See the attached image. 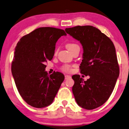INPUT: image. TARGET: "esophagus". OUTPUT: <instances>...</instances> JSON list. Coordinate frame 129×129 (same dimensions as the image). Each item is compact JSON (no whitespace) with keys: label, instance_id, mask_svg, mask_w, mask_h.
<instances>
[{"label":"esophagus","instance_id":"1","mask_svg":"<svg viewBox=\"0 0 129 129\" xmlns=\"http://www.w3.org/2000/svg\"><path fill=\"white\" fill-rule=\"evenodd\" d=\"M70 78H71V76H70V75H65V79H66V80H68V79H69Z\"/></svg>","mask_w":129,"mask_h":129}]
</instances>
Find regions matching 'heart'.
Returning <instances> with one entry per match:
<instances>
[{
    "instance_id": "1",
    "label": "heart",
    "mask_w": 129,
    "mask_h": 129,
    "mask_svg": "<svg viewBox=\"0 0 129 129\" xmlns=\"http://www.w3.org/2000/svg\"><path fill=\"white\" fill-rule=\"evenodd\" d=\"M66 47L71 52L73 50H74L75 49L77 48H80L78 45L75 44V43H68V44L66 45ZM62 68L63 70L66 71H70V70H71V67H70V66H68V65H66V66H63Z\"/></svg>"
}]
</instances>
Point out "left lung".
Here are the masks:
<instances>
[{
	"label": "left lung",
	"instance_id": "obj_1",
	"mask_svg": "<svg viewBox=\"0 0 129 129\" xmlns=\"http://www.w3.org/2000/svg\"><path fill=\"white\" fill-rule=\"evenodd\" d=\"M66 31L80 41L83 48L81 73L87 81L74 75L73 92L77 103L87 110L100 107L111 95L119 76L116 49L111 39L92 26H77Z\"/></svg>",
	"mask_w": 129,
	"mask_h": 129
}]
</instances>
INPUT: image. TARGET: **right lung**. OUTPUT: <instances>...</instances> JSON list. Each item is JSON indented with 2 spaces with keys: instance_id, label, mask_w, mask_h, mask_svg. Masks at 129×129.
I'll use <instances>...</instances> for the list:
<instances>
[{
  "instance_id": "add662e5",
  "label": "right lung",
  "mask_w": 129,
  "mask_h": 129,
  "mask_svg": "<svg viewBox=\"0 0 129 129\" xmlns=\"http://www.w3.org/2000/svg\"><path fill=\"white\" fill-rule=\"evenodd\" d=\"M67 34L62 29L42 27L22 37L15 49L12 74L20 95L36 108L48 106L54 101L64 75H49L45 63L52 59L58 39Z\"/></svg>"
}]
</instances>
